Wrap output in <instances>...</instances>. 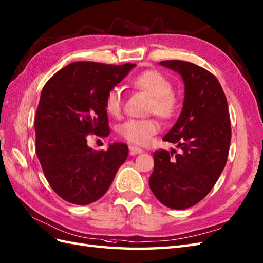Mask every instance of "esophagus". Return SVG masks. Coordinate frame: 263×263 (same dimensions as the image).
Here are the masks:
<instances>
[{
  "instance_id": "esophagus-1",
  "label": "esophagus",
  "mask_w": 263,
  "mask_h": 263,
  "mask_svg": "<svg viewBox=\"0 0 263 263\" xmlns=\"http://www.w3.org/2000/svg\"><path fill=\"white\" fill-rule=\"evenodd\" d=\"M129 149H130V155H132V156H134V155H139V154H142V152H143V150H142V149L138 148V146H136V145H130V146H129Z\"/></svg>"
}]
</instances>
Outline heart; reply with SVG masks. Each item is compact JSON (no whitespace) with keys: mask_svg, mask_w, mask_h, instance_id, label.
<instances>
[{"mask_svg":"<svg viewBox=\"0 0 263 263\" xmlns=\"http://www.w3.org/2000/svg\"><path fill=\"white\" fill-rule=\"evenodd\" d=\"M132 86L150 96L148 112L162 119H172L178 108V101L173 93V84L157 70H145L132 79ZM123 107V96L119 88L108 90L105 97L106 112L119 118ZM160 125L154 119L127 120L120 126V134L134 144H145L159 131Z\"/></svg>","mask_w":263,"mask_h":263,"instance_id":"heart-1","label":"heart"}]
</instances>
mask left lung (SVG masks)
<instances>
[{"instance_id": "obj_1", "label": "left lung", "mask_w": 263, "mask_h": 263, "mask_svg": "<svg viewBox=\"0 0 263 263\" xmlns=\"http://www.w3.org/2000/svg\"><path fill=\"white\" fill-rule=\"evenodd\" d=\"M160 65L178 72L185 85L181 113L163 137L180 151L155 152L149 186L162 205L186 210L211 192L227 164L231 143L228 101L209 70L181 60H164Z\"/></svg>"}]
</instances>
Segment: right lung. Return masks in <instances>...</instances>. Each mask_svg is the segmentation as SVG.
Instances as JSON below:
<instances>
[{"instance_id": "obj_1", "label": "right lung", "mask_w": 263, "mask_h": 263, "mask_svg": "<svg viewBox=\"0 0 263 263\" xmlns=\"http://www.w3.org/2000/svg\"><path fill=\"white\" fill-rule=\"evenodd\" d=\"M134 67L72 63L42 88L34 119L35 152L49 185L68 203L88 205L100 199L126 160V144L95 151L87 145V136H108L105 97Z\"/></svg>"}]
</instances>
